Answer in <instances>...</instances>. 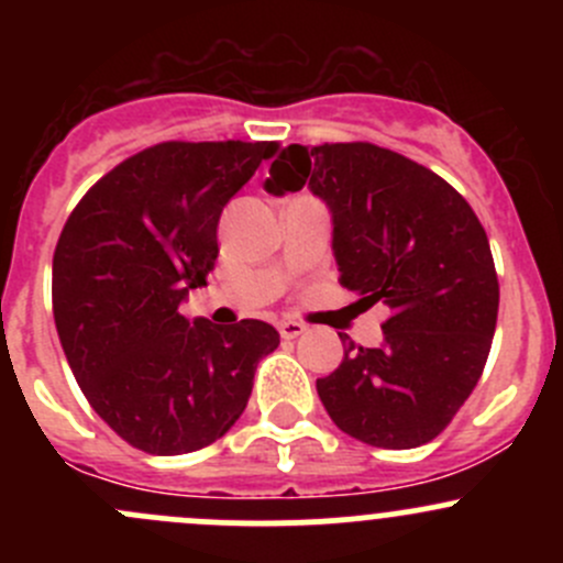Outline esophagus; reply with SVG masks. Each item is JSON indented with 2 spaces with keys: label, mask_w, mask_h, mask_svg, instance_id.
<instances>
[{
  "label": "esophagus",
  "mask_w": 563,
  "mask_h": 563,
  "mask_svg": "<svg viewBox=\"0 0 563 563\" xmlns=\"http://www.w3.org/2000/svg\"><path fill=\"white\" fill-rule=\"evenodd\" d=\"M277 329H280V334L286 340H294V338H299V334L308 332V327H305V323H299V321H280V323H277Z\"/></svg>",
  "instance_id": "34e87169"
}]
</instances>
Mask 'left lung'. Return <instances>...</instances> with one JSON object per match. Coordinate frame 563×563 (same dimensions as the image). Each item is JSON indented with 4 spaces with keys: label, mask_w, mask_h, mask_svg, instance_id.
Wrapping results in <instances>:
<instances>
[{
    "label": "left lung",
    "mask_w": 563,
    "mask_h": 563,
    "mask_svg": "<svg viewBox=\"0 0 563 563\" xmlns=\"http://www.w3.org/2000/svg\"><path fill=\"white\" fill-rule=\"evenodd\" d=\"M308 187L332 218L340 286L384 302V340L349 334L316 389L343 433L384 450L433 441L468 400L490 354L498 277L474 209L439 174L376 144H288L264 190Z\"/></svg>",
    "instance_id": "1"
}]
</instances>
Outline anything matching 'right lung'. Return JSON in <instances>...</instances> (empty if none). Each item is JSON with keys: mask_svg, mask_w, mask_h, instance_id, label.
I'll return each mask as SVG.
<instances>
[{"mask_svg": "<svg viewBox=\"0 0 563 563\" xmlns=\"http://www.w3.org/2000/svg\"><path fill=\"white\" fill-rule=\"evenodd\" d=\"M269 141H166L119 163L78 201L54 253V321L100 419L135 450L185 455L247 406L272 323L179 313L218 261L225 203L275 155Z\"/></svg>", "mask_w": 563, "mask_h": 563, "instance_id": "add662e5", "label": "right lung"}]
</instances>
